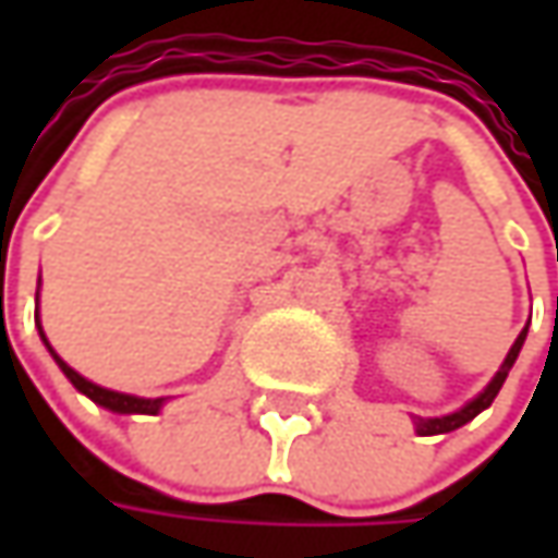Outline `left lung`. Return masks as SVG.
Listing matches in <instances>:
<instances>
[{"mask_svg":"<svg viewBox=\"0 0 558 558\" xmlns=\"http://www.w3.org/2000/svg\"><path fill=\"white\" fill-rule=\"evenodd\" d=\"M525 335H527V326L522 329V335L515 338V344L509 348V354H506L504 366H500V373L494 375V381L484 388L482 395L475 397L472 403H465L462 410H457V413H450V416H440V418H416V432L418 435H444V432H453V428H460V425H465V422H472V418L478 416L482 410H487L490 403H494V397L500 395V388H504L506 375H509V369H512V363H515V356H519V351H522V344H525Z\"/></svg>","mask_w":558,"mask_h":558,"instance_id":"1","label":"left lung"}]
</instances>
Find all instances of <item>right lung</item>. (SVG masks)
<instances>
[{
  "label": "right lung",
  "instance_id": "1",
  "mask_svg": "<svg viewBox=\"0 0 558 558\" xmlns=\"http://www.w3.org/2000/svg\"><path fill=\"white\" fill-rule=\"evenodd\" d=\"M39 304V301H36ZM36 326H39V313H36ZM39 335H43V326H39ZM43 341H46V335H43ZM46 348H49V354L54 356V363L61 366V373L71 378V385H74L76 391H83V395L89 397V400H96L98 407H105V410H114V413H145V416H155L158 410H161L163 397H155V400H145V397H133V395H120V391H108V388H98L93 385L89 378H83L80 373H74L61 356L54 354L52 344L46 341Z\"/></svg>",
  "mask_w": 558,
  "mask_h": 558
}]
</instances>
